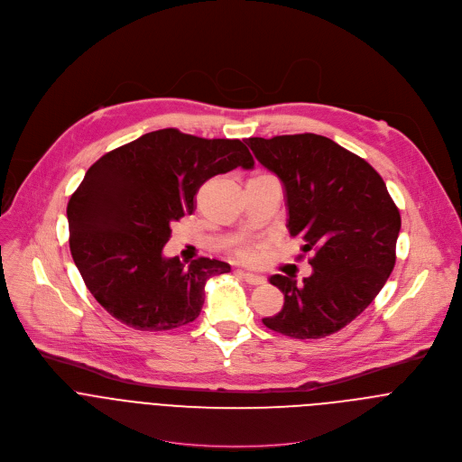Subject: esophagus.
<instances>
[{"label":"esophagus","mask_w":462,"mask_h":462,"mask_svg":"<svg viewBox=\"0 0 462 462\" xmlns=\"http://www.w3.org/2000/svg\"><path fill=\"white\" fill-rule=\"evenodd\" d=\"M240 274H242V278H244L249 285H262V283H265V278H263V276H260V274L244 273V271H240Z\"/></svg>","instance_id":"esophagus-1"}]
</instances>
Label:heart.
I'll list each match as a JSON object with an SVG mask.
<instances>
[{
  "instance_id": "b5f03b06",
  "label": "heart",
  "mask_w": 462,
  "mask_h": 462,
  "mask_svg": "<svg viewBox=\"0 0 462 462\" xmlns=\"http://www.w3.org/2000/svg\"><path fill=\"white\" fill-rule=\"evenodd\" d=\"M235 253H236V256H238L242 262H253V260L256 258V251H254V247H251V245H247V244L238 245Z\"/></svg>"
}]
</instances>
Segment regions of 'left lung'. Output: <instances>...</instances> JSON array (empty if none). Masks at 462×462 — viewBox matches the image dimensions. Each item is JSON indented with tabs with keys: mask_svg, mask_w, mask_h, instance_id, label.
I'll return each instance as SVG.
<instances>
[{
	"mask_svg": "<svg viewBox=\"0 0 462 462\" xmlns=\"http://www.w3.org/2000/svg\"><path fill=\"white\" fill-rule=\"evenodd\" d=\"M285 188L287 227L300 236L312 274L269 278L283 307L263 325L296 339L330 336L359 316L395 265L399 209L381 175L361 157L316 134L245 139Z\"/></svg>",
	"mask_w": 462,
	"mask_h": 462,
	"instance_id": "left-lung-1",
	"label": "left lung"
}]
</instances>
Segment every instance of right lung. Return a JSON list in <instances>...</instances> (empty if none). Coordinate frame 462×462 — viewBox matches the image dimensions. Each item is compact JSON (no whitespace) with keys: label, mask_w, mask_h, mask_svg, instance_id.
<instances>
[{"label":"right lung","mask_w":462,"mask_h":462,"mask_svg":"<svg viewBox=\"0 0 462 462\" xmlns=\"http://www.w3.org/2000/svg\"><path fill=\"white\" fill-rule=\"evenodd\" d=\"M254 161L238 139H202L175 128L150 132L90 166L69 200L70 253L92 296L137 330H171L197 319L206 282L231 267L184 265L162 249L171 224L195 209L200 186Z\"/></svg>","instance_id":"add662e5"}]
</instances>
